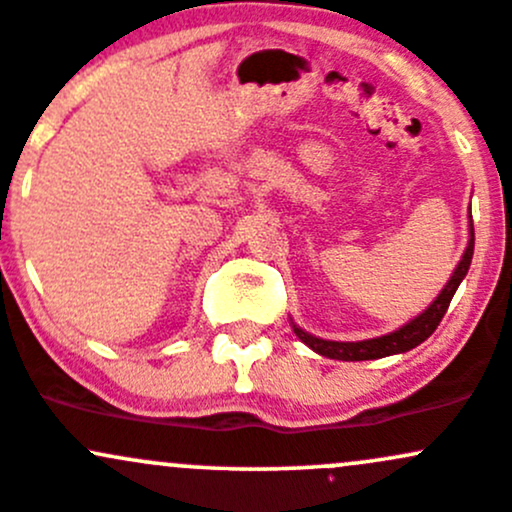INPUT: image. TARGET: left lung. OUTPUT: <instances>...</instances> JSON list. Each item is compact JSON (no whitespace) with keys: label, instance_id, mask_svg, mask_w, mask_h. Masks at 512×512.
I'll return each mask as SVG.
<instances>
[{"label":"left lung","instance_id":"8db88e82","mask_svg":"<svg viewBox=\"0 0 512 512\" xmlns=\"http://www.w3.org/2000/svg\"><path fill=\"white\" fill-rule=\"evenodd\" d=\"M469 235L471 238L464 250V257H461V262L456 265V270L451 274L449 282H446V287L441 289L439 297L434 299L432 304L417 316V319H412L410 324L387 333V336L368 338V341H324V338H316L311 336V333H306L304 328H299L292 321L294 333H297L301 343H306L311 351H316L319 355H324V358H333V360H375V358H385V355L412 351V348H417L419 343L427 341V338L437 331L439 321L444 319L446 309H449L461 279H464L466 272H469L471 257H473V223L469 225Z\"/></svg>","mask_w":512,"mask_h":512}]
</instances>
